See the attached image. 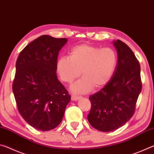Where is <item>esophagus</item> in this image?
<instances>
[{
	"mask_svg": "<svg viewBox=\"0 0 154 154\" xmlns=\"http://www.w3.org/2000/svg\"><path fill=\"white\" fill-rule=\"evenodd\" d=\"M80 96H71V100L73 101H77L80 99Z\"/></svg>",
	"mask_w": 154,
	"mask_h": 154,
	"instance_id": "obj_1",
	"label": "esophagus"
}]
</instances>
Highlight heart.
<instances>
[{
	"mask_svg": "<svg viewBox=\"0 0 154 154\" xmlns=\"http://www.w3.org/2000/svg\"><path fill=\"white\" fill-rule=\"evenodd\" d=\"M118 64V56L111 48L82 44L75 47L70 58L58 59L56 69L62 81L71 83L79 77L80 80L71 86V90L77 94L89 92L94 86L100 88L105 85L113 76Z\"/></svg>",
	"mask_w": 154,
	"mask_h": 154,
	"instance_id": "obj_1",
	"label": "heart"
}]
</instances>
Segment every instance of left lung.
I'll return each mask as SVG.
<instances>
[{
	"label": "left lung",
	"instance_id": "obj_1",
	"mask_svg": "<svg viewBox=\"0 0 154 154\" xmlns=\"http://www.w3.org/2000/svg\"><path fill=\"white\" fill-rule=\"evenodd\" d=\"M113 43L118 53L113 77L102 90L89 98L92 106L88 122L102 132L118 129L132 118L142 89L140 64L133 51L119 40Z\"/></svg>",
	"mask_w": 154,
	"mask_h": 154
}]
</instances>
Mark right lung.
Listing matches in <instances>:
<instances>
[{"label": "right lung", "mask_w": 154, "mask_h": 154, "mask_svg": "<svg viewBox=\"0 0 154 154\" xmlns=\"http://www.w3.org/2000/svg\"><path fill=\"white\" fill-rule=\"evenodd\" d=\"M68 39L42 35L20 52L13 92L21 116L35 128L48 131L60 123L71 101L56 75L59 51Z\"/></svg>", "instance_id": "1"}]
</instances>
